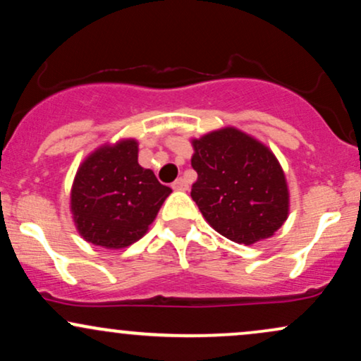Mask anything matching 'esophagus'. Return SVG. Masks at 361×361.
Returning <instances> with one entry per match:
<instances>
[{
  "instance_id": "esophagus-1",
  "label": "esophagus",
  "mask_w": 361,
  "mask_h": 361,
  "mask_svg": "<svg viewBox=\"0 0 361 361\" xmlns=\"http://www.w3.org/2000/svg\"><path fill=\"white\" fill-rule=\"evenodd\" d=\"M173 190H176V192H185V190H188V183H186L185 178H178L176 181H173Z\"/></svg>"
}]
</instances>
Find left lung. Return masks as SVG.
I'll return each instance as SVG.
<instances>
[{"mask_svg":"<svg viewBox=\"0 0 361 361\" xmlns=\"http://www.w3.org/2000/svg\"><path fill=\"white\" fill-rule=\"evenodd\" d=\"M197 181L192 198L224 238L255 244L273 235L288 215L283 169L267 146L234 127L193 140Z\"/></svg>","mask_w":361,"mask_h":361,"instance_id":"obj_1","label":"left lung"}]
</instances>
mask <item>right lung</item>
<instances>
[{
  "label": "right lung",
  "instance_id": "1",
  "mask_svg": "<svg viewBox=\"0 0 361 361\" xmlns=\"http://www.w3.org/2000/svg\"><path fill=\"white\" fill-rule=\"evenodd\" d=\"M137 142L120 140L85 159L71 190V212L78 231L97 246L120 250L147 233L171 193L151 169L137 163Z\"/></svg>",
  "mask_w": 361,
  "mask_h": 361
}]
</instances>
